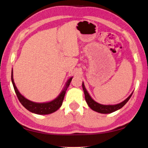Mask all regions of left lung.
Masks as SVG:
<instances>
[{
  "label": "left lung",
  "mask_w": 148,
  "mask_h": 148,
  "mask_svg": "<svg viewBox=\"0 0 148 148\" xmlns=\"http://www.w3.org/2000/svg\"><path fill=\"white\" fill-rule=\"evenodd\" d=\"M82 88L84 92L85 96V100H86V103L88 104L89 107L91 109L93 110L96 112H98L99 113H103V114H108V113H111L113 112H115L117 110L120 109L121 108H122L125 104L127 103V101L130 100V99L132 97L133 92L131 94L127 99L123 101L121 103L116 104V105H101V104L98 103L97 102L95 101L89 95L88 91L86 90V88H85L84 82H82Z\"/></svg>",
  "instance_id": "8db88e82"
}]
</instances>
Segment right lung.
I'll return each instance as SVG.
<instances>
[{
	"mask_svg": "<svg viewBox=\"0 0 148 148\" xmlns=\"http://www.w3.org/2000/svg\"><path fill=\"white\" fill-rule=\"evenodd\" d=\"M72 79V77H71L70 79H68L67 82L66 83V85L64 86V88L60 94L53 101L47 102V103H35V102L31 101L25 97H24L21 93L18 90L17 88L15 86V84L13 80V72H11V80L12 85H13L14 91L18 101L20 103L22 104L23 107L32 113L37 114V115H48V114H51L57 111L59 108L61 107L62 105V102L64 101V96L66 94V91L67 88L69 86V85L71 82Z\"/></svg>",
	"mask_w": 148,
	"mask_h": 148,
	"instance_id": "right-lung-1",
	"label": "right lung"
}]
</instances>
